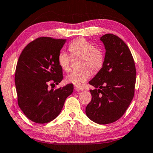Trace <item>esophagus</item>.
Segmentation results:
<instances>
[{"label": "esophagus", "instance_id": "1", "mask_svg": "<svg viewBox=\"0 0 153 153\" xmlns=\"http://www.w3.org/2000/svg\"><path fill=\"white\" fill-rule=\"evenodd\" d=\"M74 90L76 91H83L84 88H80V87H78L77 86H74Z\"/></svg>", "mask_w": 153, "mask_h": 153}]
</instances>
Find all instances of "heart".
Returning <instances> with one entry per match:
<instances>
[{
  "mask_svg": "<svg viewBox=\"0 0 153 153\" xmlns=\"http://www.w3.org/2000/svg\"><path fill=\"white\" fill-rule=\"evenodd\" d=\"M69 50L74 57H82L81 71H73L67 76V81L77 86H82L92 76L91 68L97 72L102 68L104 63V55L102 51L93 43L82 37L77 38L70 43ZM71 57L64 51H61L58 56V62L64 71L70 70ZM86 68H85V67Z\"/></svg>",
  "mask_w": 153,
  "mask_h": 153,
  "instance_id": "obj_1",
  "label": "heart"
}]
</instances>
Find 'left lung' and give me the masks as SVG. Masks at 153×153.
I'll use <instances>...</instances> for the list:
<instances>
[{
    "mask_svg": "<svg viewBox=\"0 0 153 153\" xmlns=\"http://www.w3.org/2000/svg\"><path fill=\"white\" fill-rule=\"evenodd\" d=\"M105 49L104 63L89 84L92 100L86 114L93 122L110 124L122 117L134 96L136 69L131 51L118 36L105 34L100 38Z\"/></svg>",
    "mask_w": 153,
    "mask_h": 153,
    "instance_id": "obj_1",
    "label": "left lung"
}]
</instances>
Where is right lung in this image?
I'll return each instance as SVG.
<instances>
[{"label":"right lung","instance_id":"add662e5","mask_svg":"<svg viewBox=\"0 0 153 153\" xmlns=\"http://www.w3.org/2000/svg\"><path fill=\"white\" fill-rule=\"evenodd\" d=\"M66 39L42 37L29 43L19 57L15 73L18 103L28 119L49 123L61 111L65 101L74 91L72 84L49 90L63 78L58 56Z\"/></svg>","mask_w":153,"mask_h":153}]
</instances>
